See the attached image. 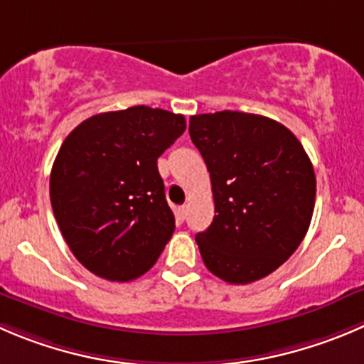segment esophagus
Masks as SVG:
<instances>
[{
	"label": "esophagus",
	"mask_w": 364,
	"mask_h": 364,
	"mask_svg": "<svg viewBox=\"0 0 364 364\" xmlns=\"http://www.w3.org/2000/svg\"><path fill=\"white\" fill-rule=\"evenodd\" d=\"M175 213H176V218H178V220L184 221L186 216H188V205H178L175 209Z\"/></svg>",
	"instance_id": "esophagus-1"
}]
</instances>
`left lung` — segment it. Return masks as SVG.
<instances>
[{"instance_id": "obj_1", "label": "left lung", "mask_w": 364, "mask_h": 364, "mask_svg": "<svg viewBox=\"0 0 364 364\" xmlns=\"http://www.w3.org/2000/svg\"><path fill=\"white\" fill-rule=\"evenodd\" d=\"M214 196V220L196 234L207 269L250 284L291 257L316 198L313 164L291 130L257 114L221 110L189 119Z\"/></svg>"}]
</instances>
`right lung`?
I'll list each match as a JSON object with an SVG mask.
<instances>
[{"label":"right lung","mask_w":364,"mask_h":364,"mask_svg":"<svg viewBox=\"0 0 364 364\" xmlns=\"http://www.w3.org/2000/svg\"><path fill=\"white\" fill-rule=\"evenodd\" d=\"M186 130L182 114L137 105L82 121L53 162L50 198L62 236L95 275L146 273L175 232L157 159Z\"/></svg>","instance_id":"1"}]
</instances>
